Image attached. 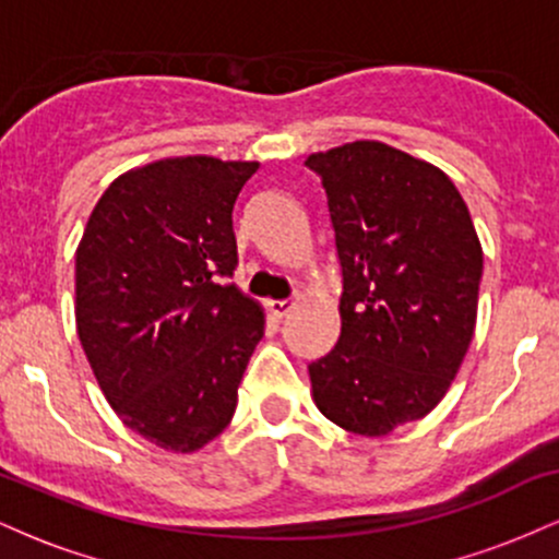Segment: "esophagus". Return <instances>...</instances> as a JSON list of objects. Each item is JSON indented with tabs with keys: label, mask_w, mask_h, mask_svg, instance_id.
I'll use <instances>...</instances> for the list:
<instances>
[{
	"label": "esophagus",
	"mask_w": 559,
	"mask_h": 559,
	"mask_svg": "<svg viewBox=\"0 0 559 559\" xmlns=\"http://www.w3.org/2000/svg\"><path fill=\"white\" fill-rule=\"evenodd\" d=\"M267 307H271V312L275 318H286L288 312L294 310V301L292 299H273V301H267Z\"/></svg>",
	"instance_id": "34e87169"
}]
</instances>
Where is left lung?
<instances>
[{
	"instance_id": "8db88e82",
	"label": "left lung",
	"mask_w": 559,
	"mask_h": 559,
	"mask_svg": "<svg viewBox=\"0 0 559 559\" xmlns=\"http://www.w3.org/2000/svg\"><path fill=\"white\" fill-rule=\"evenodd\" d=\"M342 265V333L310 362L325 418L386 436L428 415L476 331L484 252L467 204L433 165L381 141L307 157Z\"/></svg>"
}]
</instances>
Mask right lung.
I'll list each match as a JSON object with an SVG mask.
<instances>
[{"mask_svg":"<svg viewBox=\"0 0 559 559\" xmlns=\"http://www.w3.org/2000/svg\"><path fill=\"white\" fill-rule=\"evenodd\" d=\"M258 168L173 157L126 173L75 252V323L96 381L131 431L170 452L228 426L265 329L258 301L228 284L234 204Z\"/></svg>","mask_w":559,"mask_h":559,"instance_id":"right-lung-1","label":"right lung"}]
</instances>
